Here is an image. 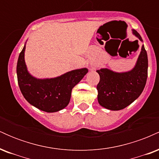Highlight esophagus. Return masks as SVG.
<instances>
[{
  "mask_svg": "<svg viewBox=\"0 0 159 159\" xmlns=\"http://www.w3.org/2000/svg\"><path fill=\"white\" fill-rule=\"evenodd\" d=\"M91 68H92L93 69H95L96 68V65H92V66H91Z\"/></svg>",
  "mask_w": 159,
  "mask_h": 159,
  "instance_id": "1",
  "label": "esophagus"
}]
</instances>
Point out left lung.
<instances>
[{
    "label": "left lung",
    "mask_w": 159,
    "mask_h": 159,
    "mask_svg": "<svg viewBox=\"0 0 159 159\" xmlns=\"http://www.w3.org/2000/svg\"><path fill=\"white\" fill-rule=\"evenodd\" d=\"M132 34L143 42L135 30ZM148 58L144 45L134 67L125 72H116L108 69L96 70L100 76L97 84L98 102L101 106L111 111L126 107L140 96L147 79Z\"/></svg>",
    "instance_id": "obj_1"
}]
</instances>
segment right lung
Masks as SVG:
<instances>
[{"instance_id": "add662e5", "label": "right lung", "mask_w": 159, "mask_h": 159, "mask_svg": "<svg viewBox=\"0 0 159 159\" xmlns=\"http://www.w3.org/2000/svg\"><path fill=\"white\" fill-rule=\"evenodd\" d=\"M25 45L18 59V83L25 99L33 106L48 113L57 112L68 105L72 88L88 72L87 68L75 69L58 77L36 78L29 73L25 61Z\"/></svg>"}]
</instances>
